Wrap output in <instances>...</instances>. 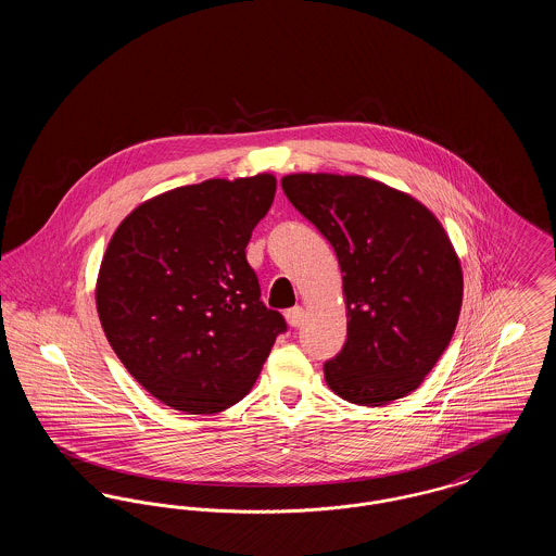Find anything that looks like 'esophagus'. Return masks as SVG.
<instances>
[{
    "mask_svg": "<svg viewBox=\"0 0 556 556\" xmlns=\"http://www.w3.org/2000/svg\"><path fill=\"white\" fill-rule=\"evenodd\" d=\"M286 320H288L290 327H300L302 320H304V308L293 306L290 311H286Z\"/></svg>",
    "mask_w": 556,
    "mask_h": 556,
    "instance_id": "esophagus-1",
    "label": "esophagus"
}]
</instances>
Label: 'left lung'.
I'll list each match as a JSON object with an SVG mask.
<instances>
[{"label":"left lung","mask_w":556,"mask_h":556,"mask_svg":"<svg viewBox=\"0 0 556 556\" xmlns=\"http://www.w3.org/2000/svg\"><path fill=\"white\" fill-rule=\"evenodd\" d=\"M281 187L342 268L348 340L325 363L327 386L361 406L408 396L448 348L463 304V268L442 223L361 175L295 173Z\"/></svg>","instance_id":"1"}]
</instances>
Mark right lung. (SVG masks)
Wrapping results in <instances>:
<instances>
[{"label":"right lung","mask_w":556,"mask_h":556,"mask_svg":"<svg viewBox=\"0 0 556 556\" xmlns=\"http://www.w3.org/2000/svg\"><path fill=\"white\" fill-rule=\"evenodd\" d=\"M277 179H208L146 200L118 225L96 283L108 342L135 381L189 415L233 406L286 318L261 302L245 261Z\"/></svg>","instance_id":"add662e5"}]
</instances>
